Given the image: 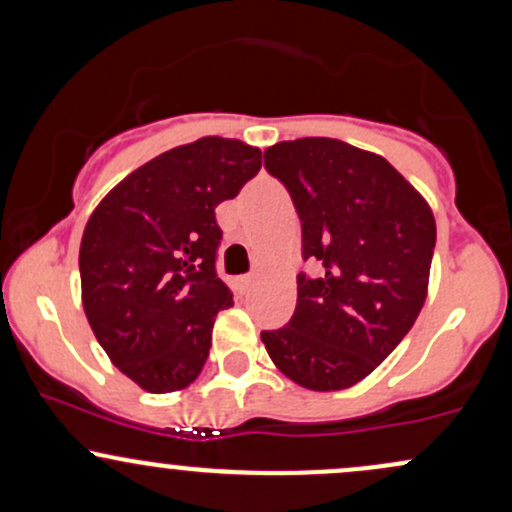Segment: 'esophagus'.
Returning <instances> with one entry per match:
<instances>
[{
    "mask_svg": "<svg viewBox=\"0 0 512 512\" xmlns=\"http://www.w3.org/2000/svg\"><path fill=\"white\" fill-rule=\"evenodd\" d=\"M238 284H240V291H250L252 286H255V274L240 276V279H238Z\"/></svg>",
    "mask_w": 512,
    "mask_h": 512,
    "instance_id": "1",
    "label": "esophagus"
}]
</instances>
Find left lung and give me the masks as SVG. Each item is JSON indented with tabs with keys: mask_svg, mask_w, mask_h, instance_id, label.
Returning <instances> with one entry per match:
<instances>
[{
	"mask_svg": "<svg viewBox=\"0 0 512 512\" xmlns=\"http://www.w3.org/2000/svg\"><path fill=\"white\" fill-rule=\"evenodd\" d=\"M264 168L301 216L303 260L291 322L262 332L274 366L305 390L361 383L407 337L428 296L436 219L395 166L330 137L279 142Z\"/></svg>",
	"mask_w": 512,
	"mask_h": 512,
	"instance_id": "obj_1",
	"label": "left lung"
}]
</instances>
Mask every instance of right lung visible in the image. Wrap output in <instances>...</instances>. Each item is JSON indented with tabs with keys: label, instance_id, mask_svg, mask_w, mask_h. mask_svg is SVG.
Listing matches in <instances>:
<instances>
[{
	"label": "right lung",
	"instance_id": "obj_1",
	"mask_svg": "<svg viewBox=\"0 0 512 512\" xmlns=\"http://www.w3.org/2000/svg\"><path fill=\"white\" fill-rule=\"evenodd\" d=\"M262 168L240 139L175 146L120 180L93 209L79 248L81 303L98 344L151 395L185 390L233 296L216 276V207Z\"/></svg>",
	"mask_w": 512,
	"mask_h": 512
}]
</instances>
